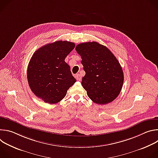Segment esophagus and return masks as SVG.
<instances>
[{"label":"esophagus","instance_id":"obj_1","mask_svg":"<svg viewBox=\"0 0 158 158\" xmlns=\"http://www.w3.org/2000/svg\"><path fill=\"white\" fill-rule=\"evenodd\" d=\"M75 77L76 79L77 80V81H81V76L79 74H77L76 76H75Z\"/></svg>","mask_w":158,"mask_h":158}]
</instances>
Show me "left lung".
Segmentation results:
<instances>
[{"label": "left lung", "instance_id": "left-lung-1", "mask_svg": "<svg viewBox=\"0 0 158 158\" xmlns=\"http://www.w3.org/2000/svg\"><path fill=\"white\" fill-rule=\"evenodd\" d=\"M76 50L81 57L85 72L81 84L88 97L98 104L113 101L119 96L124 82L118 60L107 48L97 42L81 43Z\"/></svg>", "mask_w": 158, "mask_h": 158}]
</instances>
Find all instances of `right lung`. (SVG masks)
I'll use <instances>...</instances> for the list:
<instances>
[{
	"label": "right lung",
	"instance_id": "right-lung-1",
	"mask_svg": "<svg viewBox=\"0 0 158 158\" xmlns=\"http://www.w3.org/2000/svg\"><path fill=\"white\" fill-rule=\"evenodd\" d=\"M74 47L73 42L59 40L45 45L32 55L27 67L28 83L34 94L45 102H59L76 82L64 60Z\"/></svg>",
	"mask_w": 158,
	"mask_h": 158
}]
</instances>
